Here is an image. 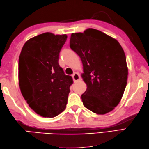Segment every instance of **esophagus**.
<instances>
[{"label":"esophagus","instance_id":"1","mask_svg":"<svg viewBox=\"0 0 149 149\" xmlns=\"http://www.w3.org/2000/svg\"><path fill=\"white\" fill-rule=\"evenodd\" d=\"M72 79H73V81H74L75 83H76V82L80 81L81 80V76L79 74H78L77 72H75L74 74L72 75Z\"/></svg>","mask_w":149,"mask_h":149}]
</instances>
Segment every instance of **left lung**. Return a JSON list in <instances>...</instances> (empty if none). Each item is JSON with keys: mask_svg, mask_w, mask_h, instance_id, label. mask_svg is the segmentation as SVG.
<instances>
[{"mask_svg": "<svg viewBox=\"0 0 149 149\" xmlns=\"http://www.w3.org/2000/svg\"><path fill=\"white\" fill-rule=\"evenodd\" d=\"M70 47L83 63L81 76L87 85L81 95L83 105L98 115L111 111L127 85L128 68L122 46L113 38L89 28L72 33Z\"/></svg>", "mask_w": 149, "mask_h": 149, "instance_id": "obj_1", "label": "left lung"}]
</instances>
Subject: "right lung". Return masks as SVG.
<instances>
[{
	"instance_id": "obj_1",
	"label": "right lung",
	"mask_w": 149,
	"mask_h": 149,
	"mask_svg": "<svg viewBox=\"0 0 149 149\" xmlns=\"http://www.w3.org/2000/svg\"><path fill=\"white\" fill-rule=\"evenodd\" d=\"M66 34L45 33L25 43L18 60L21 93L38 115L52 118L66 108L71 76L59 65V56Z\"/></svg>"
}]
</instances>
